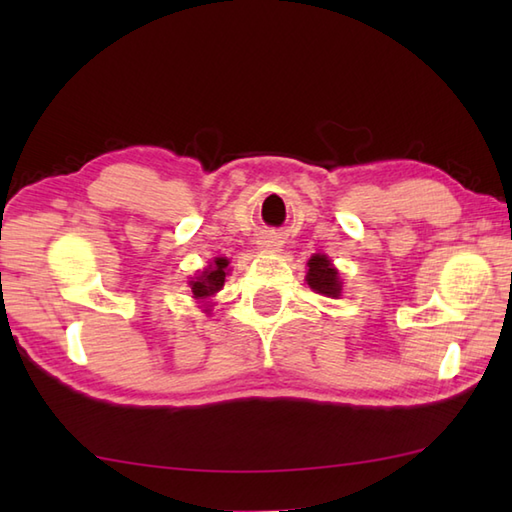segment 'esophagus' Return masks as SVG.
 Returning <instances> with one entry per match:
<instances>
[{
	"instance_id": "1",
	"label": "esophagus",
	"mask_w": 512,
	"mask_h": 512,
	"mask_svg": "<svg viewBox=\"0 0 512 512\" xmlns=\"http://www.w3.org/2000/svg\"><path fill=\"white\" fill-rule=\"evenodd\" d=\"M259 248H262V250H270V253H275V250L281 248V244L277 242V239H262V244H259Z\"/></svg>"
}]
</instances>
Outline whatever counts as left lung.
Segmentation results:
<instances>
[{"label":"left lung","mask_w":512,"mask_h":512,"mask_svg":"<svg viewBox=\"0 0 512 512\" xmlns=\"http://www.w3.org/2000/svg\"><path fill=\"white\" fill-rule=\"evenodd\" d=\"M306 281L308 286L319 292V295L325 297H341V290H343V281L339 277V270H336L330 262L328 255H312L308 259V273H306Z\"/></svg>","instance_id":"obj_1"}]
</instances>
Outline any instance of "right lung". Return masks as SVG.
Returning a JSON list of instances; mask_svg holds the SVG:
<instances>
[{"instance_id":"add662e5","label":"right lung","mask_w":512,"mask_h":512,"mask_svg":"<svg viewBox=\"0 0 512 512\" xmlns=\"http://www.w3.org/2000/svg\"><path fill=\"white\" fill-rule=\"evenodd\" d=\"M228 275V259L226 257H215L209 264V268H204L202 273L189 281L193 299L204 301L213 297L215 292H220L224 288V279ZM211 308H204V312H209Z\"/></svg>"}]
</instances>
